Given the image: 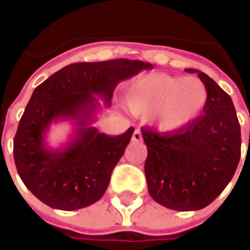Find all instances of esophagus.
Listing matches in <instances>:
<instances>
[{
    "instance_id": "1",
    "label": "esophagus",
    "mask_w": 250,
    "mask_h": 250,
    "mask_svg": "<svg viewBox=\"0 0 250 250\" xmlns=\"http://www.w3.org/2000/svg\"><path fill=\"white\" fill-rule=\"evenodd\" d=\"M132 141L134 142H141L142 141V132L139 128H136L134 131V134H132Z\"/></svg>"
}]
</instances>
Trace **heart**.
Returning a JSON list of instances; mask_svg holds the SVG:
<instances>
[{"instance_id":"1","label":"heart","mask_w":250,"mask_h":250,"mask_svg":"<svg viewBox=\"0 0 250 250\" xmlns=\"http://www.w3.org/2000/svg\"><path fill=\"white\" fill-rule=\"evenodd\" d=\"M125 102L135 114L157 109L158 128L170 132L184 128L202 112L208 89L195 77L148 75L131 84Z\"/></svg>"}]
</instances>
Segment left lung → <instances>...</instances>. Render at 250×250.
Wrapping results in <instances>:
<instances>
[{
    "label": "left lung",
    "instance_id": "1",
    "mask_svg": "<svg viewBox=\"0 0 250 250\" xmlns=\"http://www.w3.org/2000/svg\"><path fill=\"white\" fill-rule=\"evenodd\" d=\"M204 115L173 132L142 128L147 146V188L154 201L168 209L206 208L230 182L241 157V130L231 98L206 73Z\"/></svg>",
    "mask_w": 250,
    "mask_h": 250
}]
</instances>
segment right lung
Returning a JSON list of instances; mask_svg holds the SVG:
<instances>
[{
  "instance_id": "1",
  "label": "right lung",
  "mask_w": 250,
  "mask_h": 250,
  "mask_svg": "<svg viewBox=\"0 0 250 250\" xmlns=\"http://www.w3.org/2000/svg\"><path fill=\"white\" fill-rule=\"evenodd\" d=\"M151 66L128 59L75 62L36 87L13 141L17 173L35 197L66 211L87 208L103 197L134 128L108 136L92 127L99 98L109 107L119 82ZM62 120H72L75 125L71 141L51 149L46 132Z\"/></svg>"
}]
</instances>
